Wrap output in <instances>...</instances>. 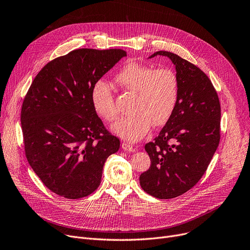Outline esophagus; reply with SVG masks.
Returning <instances> with one entry per match:
<instances>
[{"label": "esophagus", "mask_w": 250, "mask_h": 250, "mask_svg": "<svg viewBox=\"0 0 250 250\" xmlns=\"http://www.w3.org/2000/svg\"><path fill=\"white\" fill-rule=\"evenodd\" d=\"M122 148L125 150V151H127V152H136V148L133 147L132 145H129L128 143H123L122 144Z\"/></svg>", "instance_id": "obj_1"}]
</instances>
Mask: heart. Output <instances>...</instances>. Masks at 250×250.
Returning <instances> with one entry per match:
<instances>
[{
	"label": "heart",
	"mask_w": 250,
	"mask_h": 250,
	"mask_svg": "<svg viewBox=\"0 0 250 250\" xmlns=\"http://www.w3.org/2000/svg\"><path fill=\"white\" fill-rule=\"evenodd\" d=\"M115 81L125 90L134 92L133 115L122 118L112 130L123 139L136 142L147 134L150 127L163 125L171 117L179 95V80L171 69H156L152 65L128 62L115 76ZM91 103L95 112L106 122L118 116L112 88L97 81L91 89Z\"/></svg>",
	"instance_id": "obj_1"
}]
</instances>
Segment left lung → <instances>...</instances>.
<instances>
[{
	"label": "left lung",
	"instance_id": "obj_1",
	"mask_svg": "<svg viewBox=\"0 0 250 250\" xmlns=\"http://www.w3.org/2000/svg\"><path fill=\"white\" fill-rule=\"evenodd\" d=\"M175 65L179 95L174 112L159 136L146 144L151 166L140 176L142 188L157 199H173L193 188L220 142L221 106L217 92L200 69L169 51H156Z\"/></svg>",
	"mask_w": 250,
	"mask_h": 250
}]
</instances>
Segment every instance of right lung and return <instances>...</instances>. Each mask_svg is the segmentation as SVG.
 <instances>
[{"label": "right lung", "instance_id": "right-lung-1", "mask_svg": "<svg viewBox=\"0 0 250 250\" xmlns=\"http://www.w3.org/2000/svg\"><path fill=\"white\" fill-rule=\"evenodd\" d=\"M124 57L116 48L75 49L46 63L24 98L26 158L43 185L65 199L95 191L105 161L120 149L92 106L91 89Z\"/></svg>", "mask_w": 250, "mask_h": 250}]
</instances>
